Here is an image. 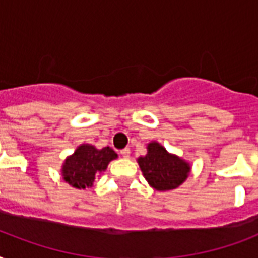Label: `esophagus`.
<instances>
[{
	"label": "esophagus",
	"instance_id": "34e87169",
	"mask_svg": "<svg viewBox=\"0 0 258 258\" xmlns=\"http://www.w3.org/2000/svg\"><path fill=\"white\" fill-rule=\"evenodd\" d=\"M130 154H131V151H130V149H124V150H121L120 151V155L123 158H128L130 157Z\"/></svg>",
	"mask_w": 258,
	"mask_h": 258
}]
</instances>
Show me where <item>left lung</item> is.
Masks as SVG:
<instances>
[{
    "label": "left lung",
    "mask_w": 258,
    "mask_h": 258,
    "mask_svg": "<svg viewBox=\"0 0 258 258\" xmlns=\"http://www.w3.org/2000/svg\"><path fill=\"white\" fill-rule=\"evenodd\" d=\"M146 180L158 191L174 190L183 183L190 172V165L182 158L167 153V150L158 142L147 146V154L138 158Z\"/></svg>",
    "instance_id": "obj_1"
}]
</instances>
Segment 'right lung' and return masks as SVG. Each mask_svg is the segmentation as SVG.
Instances as JSON below:
<instances>
[{"label": "right lung", "mask_w": 258, "mask_h": 258, "mask_svg": "<svg viewBox=\"0 0 258 258\" xmlns=\"http://www.w3.org/2000/svg\"><path fill=\"white\" fill-rule=\"evenodd\" d=\"M117 154L111 147L97 150L92 145L79 146L71 157L64 162L61 169L62 178L76 188L92 187L93 180L105 171L111 161Z\"/></svg>", "instance_id": "obj_1"}]
</instances>
